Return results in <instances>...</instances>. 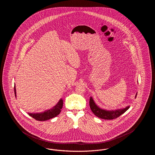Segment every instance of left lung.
I'll return each mask as SVG.
<instances>
[{"mask_svg": "<svg viewBox=\"0 0 155 155\" xmlns=\"http://www.w3.org/2000/svg\"><path fill=\"white\" fill-rule=\"evenodd\" d=\"M137 95V94L135 95V97ZM89 106L91 110L95 116L98 117L99 118L105 120H113L117 118L120 116L125 113V111L130 108V106H127L124 109H117L115 110H104L102 109H101L96 105L92 97H91L89 99Z\"/></svg>", "mask_w": 155, "mask_h": 155, "instance_id": "obj_1", "label": "left lung"}]
</instances>
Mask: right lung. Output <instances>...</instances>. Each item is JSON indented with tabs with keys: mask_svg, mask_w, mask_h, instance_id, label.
I'll list each match as a JSON object with an SVG mask.
<instances>
[{
	"mask_svg": "<svg viewBox=\"0 0 155 155\" xmlns=\"http://www.w3.org/2000/svg\"><path fill=\"white\" fill-rule=\"evenodd\" d=\"M14 88H15V96H16V90H15V85ZM63 101L61 99L58 103L49 110L45 111L44 112H42V113H28V114L30 116H31L32 117H33L38 121H46L47 120L55 117L58 115H59L60 113L61 112V109L63 107Z\"/></svg>",
	"mask_w": 155,
	"mask_h": 155,
	"instance_id": "add662e5",
	"label": "right lung"
}]
</instances>
